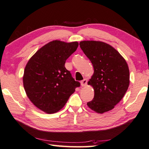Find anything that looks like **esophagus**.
I'll return each mask as SVG.
<instances>
[{
  "label": "esophagus",
  "mask_w": 149,
  "mask_h": 149,
  "mask_svg": "<svg viewBox=\"0 0 149 149\" xmlns=\"http://www.w3.org/2000/svg\"><path fill=\"white\" fill-rule=\"evenodd\" d=\"M80 83H81V86L82 87L86 86L87 85V79H84L83 80L81 81Z\"/></svg>",
  "instance_id": "34e87169"
}]
</instances>
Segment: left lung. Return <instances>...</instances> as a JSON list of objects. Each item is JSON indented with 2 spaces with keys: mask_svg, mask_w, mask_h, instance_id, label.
<instances>
[{
  "mask_svg": "<svg viewBox=\"0 0 149 149\" xmlns=\"http://www.w3.org/2000/svg\"><path fill=\"white\" fill-rule=\"evenodd\" d=\"M80 46L94 68V73L87 84L93 88L95 96L87 105L99 114L111 111L128 89V64L116 49L104 42L81 41Z\"/></svg>",
  "mask_w": 149,
  "mask_h": 149,
  "instance_id": "1",
  "label": "left lung"
}]
</instances>
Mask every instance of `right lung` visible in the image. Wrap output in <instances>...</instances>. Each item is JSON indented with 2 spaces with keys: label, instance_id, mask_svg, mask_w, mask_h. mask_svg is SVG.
Returning <instances> with one entry per match:
<instances>
[{
  "label": "right lung",
  "instance_id": "1",
  "mask_svg": "<svg viewBox=\"0 0 149 149\" xmlns=\"http://www.w3.org/2000/svg\"><path fill=\"white\" fill-rule=\"evenodd\" d=\"M78 46V42L53 40L27 63L22 78L24 89L33 105L45 113L59 111L80 86L65 68L66 60Z\"/></svg>",
  "mask_w": 149,
  "mask_h": 149
}]
</instances>
